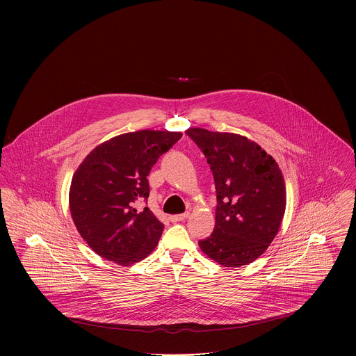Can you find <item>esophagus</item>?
<instances>
[{"label":"esophagus","instance_id":"34e87169","mask_svg":"<svg viewBox=\"0 0 356 356\" xmlns=\"http://www.w3.org/2000/svg\"><path fill=\"white\" fill-rule=\"evenodd\" d=\"M188 216H189V213H188V212L180 213V215H172V216H170V220L172 221V222H176V221H183L186 220Z\"/></svg>","mask_w":356,"mask_h":356}]
</instances>
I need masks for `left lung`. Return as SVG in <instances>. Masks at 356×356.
<instances>
[{"label": "left lung", "mask_w": 356, "mask_h": 356, "mask_svg": "<svg viewBox=\"0 0 356 356\" xmlns=\"http://www.w3.org/2000/svg\"><path fill=\"white\" fill-rule=\"evenodd\" d=\"M216 186L215 229L199 241L204 254L224 267L252 263L276 236L286 211L279 165L256 143L235 134L191 128Z\"/></svg>", "instance_id": "1"}]
</instances>
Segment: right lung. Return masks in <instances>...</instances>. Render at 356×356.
<instances>
[{"label":"right lung","instance_id":"right-lung-1","mask_svg":"<svg viewBox=\"0 0 356 356\" xmlns=\"http://www.w3.org/2000/svg\"><path fill=\"white\" fill-rule=\"evenodd\" d=\"M180 132L138 131L96 147L76 170L69 191L72 219L88 245L104 259L129 266L152 252L164 224L147 203V176Z\"/></svg>","mask_w":356,"mask_h":356}]
</instances>
